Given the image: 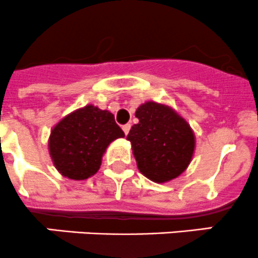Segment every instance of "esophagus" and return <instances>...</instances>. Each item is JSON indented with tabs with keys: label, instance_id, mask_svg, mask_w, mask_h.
<instances>
[{
	"label": "esophagus",
	"instance_id": "34e87169",
	"mask_svg": "<svg viewBox=\"0 0 258 258\" xmlns=\"http://www.w3.org/2000/svg\"><path fill=\"white\" fill-rule=\"evenodd\" d=\"M130 128H132V125H130V124H125V125H123V132L125 133V135H128Z\"/></svg>",
	"mask_w": 258,
	"mask_h": 258
}]
</instances>
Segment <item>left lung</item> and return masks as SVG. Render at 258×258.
Segmentation results:
<instances>
[{"label":"left lung","instance_id":"obj_1","mask_svg":"<svg viewBox=\"0 0 258 258\" xmlns=\"http://www.w3.org/2000/svg\"><path fill=\"white\" fill-rule=\"evenodd\" d=\"M139 123L126 139L139 172L155 183L182 174L192 160L196 137L189 124L170 106L147 101L135 111Z\"/></svg>","mask_w":258,"mask_h":258}]
</instances>
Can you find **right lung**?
<instances>
[{
    "instance_id": "obj_1",
    "label": "right lung",
    "mask_w": 258,
    "mask_h": 258,
    "mask_svg": "<svg viewBox=\"0 0 258 258\" xmlns=\"http://www.w3.org/2000/svg\"><path fill=\"white\" fill-rule=\"evenodd\" d=\"M124 137L110 111L89 104L53 126L48 138V152L61 175L84 180L98 172L109 144Z\"/></svg>"
}]
</instances>
